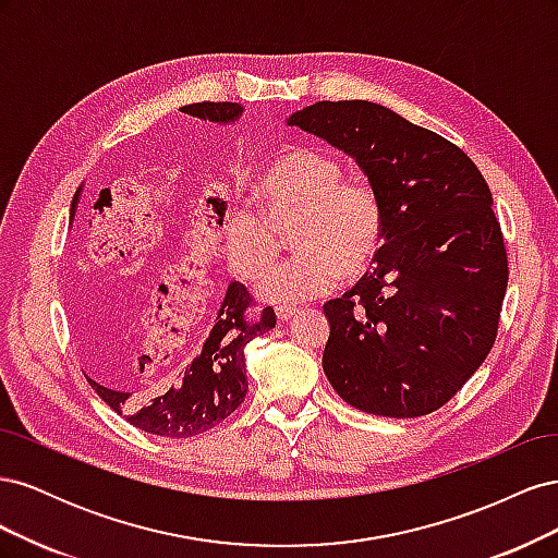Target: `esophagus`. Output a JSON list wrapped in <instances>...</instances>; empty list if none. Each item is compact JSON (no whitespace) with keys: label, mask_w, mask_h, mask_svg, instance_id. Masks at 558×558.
I'll return each instance as SVG.
<instances>
[{"label":"esophagus","mask_w":558,"mask_h":558,"mask_svg":"<svg viewBox=\"0 0 558 558\" xmlns=\"http://www.w3.org/2000/svg\"><path fill=\"white\" fill-rule=\"evenodd\" d=\"M275 312H277V318H279V320H289V318H293V316H295V312H298V310H295V307H291V305H279Z\"/></svg>","instance_id":"obj_1"}]
</instances>
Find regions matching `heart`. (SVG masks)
<instances>
[{
    "mask_svg": "<svg viewBox=\"0 0 558 558\" xmlns=\"http://www.w3.org/2000/svg\"><path fill=\"white\" fill-rule=\"evenodd\" d=\"M340 160L316 148L289 146L267 165L258 209L228 214L218 234L232 272L258 279L279 253L277 232L289 230L295 256L258 281L267 302H302L359 277L375 260L384 238V207L361 177H342Z\"/></svg>",
    "mask_w": 558,
    "mask_h": 558,
    "instance_id": "obj_1",
    "label": "heart"
}]
</instances>
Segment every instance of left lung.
<instances>
[{
    "mask_svg": "<svg viewBox=\"0 0 558 558\" xmlns=\"http://www.w3.org/2000/svg\"><path fill=\"white\" fill-rule=\"evenodd\" d=\"M289 125L359 162L384 207L375 269L324 305V373L351 408L440 410L494 347L508 253L492 191L459 146L365 99L316 102Z\"/></svg>",
    "mask_w": 558,
    "mask_h": 558,
    "instance_id": "1",
    "label": "left lung"
}]
</instances>
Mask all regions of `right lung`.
Wrapping results in <instances>:
<instances>
[{
    "label": "right lung",
    "instance_id": "right-lung-1",
    "mask_svg": "<svg viewBox=\"0 0 558 558\" xmlns=\"http://www.w3.org/2000/svg\"><path fill=\"white\" fill-rule=\"evenodd\" d=\"M183 113L216 125L234 123L244 113L238 102H197L181 107ZM81 191L72 199V216L78 207ZM107 302L97 295L93 283H78L72 298V314L78 335L86 342H97L109 332ZM251 295L240 281H232L221 307L216 312L211 330L199 344L195 356L183 365L181 373L144 391H116L88 377L95 393L109 408L123 414L134 428L160 437H193L221 424L240 408L248 391L246 381V344L277 326L272 307L251 316Z\"/></svg>",
    "mask_w": 558,
    "mask_h": 558
}]
</instances>
